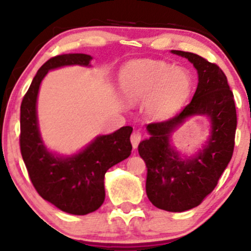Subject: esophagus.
Wrapping results in <instances>:
<instances>
[{
  "mask_svg": "<svg viewBox=\"0 0 251 251\" xmlns=\"http://www.w3.org/2000/svg\"><path fill=\"white\" fill-rule=\"evenodd\" d=\"M140 140H142V135L138 133V132H134V133L131 135V143H132V146H133V149L138 148Z\"/></svg>",
  "mask_w": 251,
  "mask_h": 251,
  "instance_id": "1",
  "label": "esophagus"
}]
</instances>
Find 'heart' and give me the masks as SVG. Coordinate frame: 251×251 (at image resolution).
<instances>
[{"label": "heart", "instance_id": "heart-1", "mask_svg": "<svg viewBox=\"0 0 251 251\" xmlns=\"http://www.w3.org/2000/svg\"><path fill=\"white\" fill-rule=\"evenodd\" d=\"M120 86L131 101L145 100V111L155 120L172 117L188 101L192 89L190 74L159 60H138L120 73Z\"/></svg>", "mask_w": 251, "mask_h": 251}]
</instances>
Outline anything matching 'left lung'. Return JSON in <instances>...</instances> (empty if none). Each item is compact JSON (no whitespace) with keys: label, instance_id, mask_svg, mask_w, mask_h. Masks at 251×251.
<instances>
[{"label":"left lung","instance_id":"obj_1","mask_svg":"<svg viewBox=\"0 0 251 251\" xmlns=\"http://www.w3.org/2000/svg\"><path fill=\"white\" fill-rule=\"evenodd\" d=\"M172 53L194 63L198 72L197 89L179 113L149 124L151 137L139 144L138 151L148 168L146 194L150 201L162 210L181 212L200 205L217 185L234 153L237 116L234 94L226 74L216 63L189 51ZM195 114L210 117L212 137L196 157L183 160L169 146L168 138L186 117Z\"/></svg>","mask_w":251,"mask_h":251}]
</instances>
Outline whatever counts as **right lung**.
I'll return each mask as SVG.
<instances>
[{"mask_svg": "<svg viewBox=\"0 0 251 251\" xmlns=\"http://www.w3.org/2000/svg\"><path fill=\"white\" fill-rule=\"evenodd\" d=\"M87 54L50 57L37 71L21 103L20 149L31 184L43 200L72 215L96 211L105 201L106 171L131 154V126L99 135L83 151L72 157H56L47 151L40 137L36 99L40 83L50 70L68 65L88 66Z\"/></svg>", "mask_w": 251, "mask_h": 251, "instance_id": "add662e5", "label": "right lung"}]
</instances>
